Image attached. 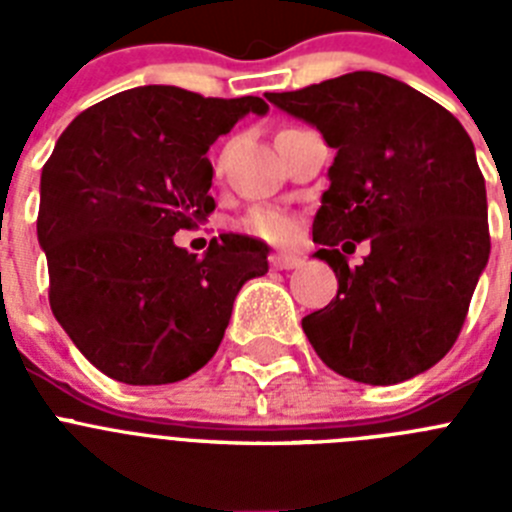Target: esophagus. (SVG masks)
Here are the masks:
<instances>
[{"label": "esophagus", "instance_id": "1", "mask_svg": "<svg viewBox=\"0 0 512 512\" xmlns=\"http://www.w3.org/2000/svg\"><path fill=\"white\" fill-rule=\"evenodd\" d=\"M300 264V256H292V253H274V256H271V266H274V269H297Z\"/></svg>", "mask_w": 512, "mask_h": 512}]
</instances>
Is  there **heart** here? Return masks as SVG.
Returning <instances> with one entry per match:
<instances>
[{
  "label": "heart",
  "mask_w": 512,
  "mask_h": 512,
  "mask_svg": "<svg viewBox=\"0 0 512 512\" xmlns=\"http://www.w3.org/2000/svg\"><path fill=\"white\" fill-rule=\"evenodd\" d=\"M241 228L271 243H287L295 235V223L284 212L269 210V207H256V210L248 212L243 217Z\"/></svg>",
  "instance_id": "b5f03b06"
}]
</instances>
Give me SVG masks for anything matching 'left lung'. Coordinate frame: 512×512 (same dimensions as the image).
Wrapping results in <instances>:
<instances>
[{
  "label": "left lung",
  "instance_id": "1",
  "mask_svg": "<svg viewBox=\"0 0 512 512\" xmlns=\"http://www.w3.org/2000/svg\"><path fill=\"white\" fill-rule=\"evenodd\" d=\"M336 148L312 223L338 295L302 318L315 354L341 377L397 384L449 354L490 259L485 176L446 107L374 71L266 94ZM366 240L365 264L343 252Z\"/></svg>",
  "mask_w": 512,
  "mask_h": 512
}]
</instances>
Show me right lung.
Here are the masks:
<instances>
[{
	"instance_id": "1",
	"label": "right lung",
	"mask_w": 512,
	"mask_h": 512,
	"mask_svg": "<svg viewBox=\"0 0 512 512\" xmlns=\"http://www.w3.org/2000/svg\"><path fill=\"white\" fill-rule=\"evenodd\" d=\"M261 97L135 87L61 133L40 176L38 241L61 328L99 372L171 384L215 356L235 295L266 274L269 248L220 235L202 259L174 243L215 210L207 151Z\"/></svg>"
}]
</instances>
